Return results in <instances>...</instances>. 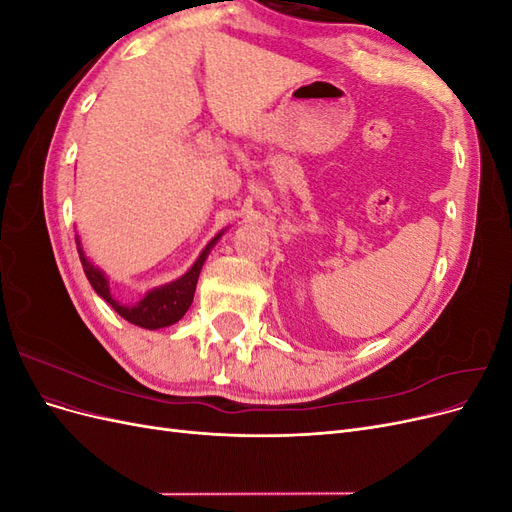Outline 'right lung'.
<instances>
[{
    "label": "right lung",
    "instance_id": "obj_1",
    "mask_svg": "<svg viewBox=\"0 0 512 512\" xmlns=\"http://www.w3.org/2000/svg\"><path fill=\"white\" fill-rule=\"evenodd\" d=\"M220 237H222V232L205 247L203 254H200L198 260L194 262V267L188 273H185L183 277H179L177 282H170V284H166L162 288L151 290L147 297L141 303H136V305H121V303H117L111 297V290H108V280L104 277V273L98 271L85 258L83 247H79V256H81L83 271L87 275L91 288H94L100 294V297L108 305H111L121 318H126L128 322L136 324V327H143V329H151L153 331V329L168 327V324H175L177 320L183 318L185 312H188L190 305H192V299H194V290H196L200 269H203V262H205L209 250H211L215 243H218ZM76 243H79V241H76Z\"/></svg>",
    "mask_w": 512,
    "mask_h": 512
}]
</instances>
